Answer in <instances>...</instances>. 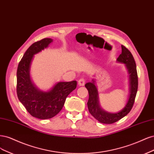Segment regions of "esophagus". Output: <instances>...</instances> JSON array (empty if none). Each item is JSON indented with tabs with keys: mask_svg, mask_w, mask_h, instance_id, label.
Segmentation results:
<instances>
[{
	"mask_svg": "<svg viewBox=\"0 0 154 154\" xmlns=\"http://www.w3.org/2000/svg\"><path fill=\"white\" fill-rule=\"evenodd\" d=\"M78 84L80 86H84V84H85V79H83V78H81L78 81Z\"/></svg>",
	"mask_w": 154,
	"mask_h": 154,
	"instance_id": "1",
	"label": "esophagus"
}]
</instances>
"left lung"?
Returning a JSON list of instances; mask_svg holds the SVG:
<instances>
[{
	"instance_id": "1",
	"label": "left lung",
	"mask_w": 154,
	"mask_h": 154,
	"mask_svg": "<svg viewBox=\"0 0 154 154\" xmlns=\"http://www.w3.org/2000/svg\"><path fill=\"white\" fill-rule=\"evenodd\" d=\"M117 62L125 64L129 75L128 79L130 93L126 105L122 110L114 113L103 110L99 103L98 93L95 79L85 84V87L89 93V99L87 103L89 112L102 123L111 124L115 123L128 115L133 107L137 91L138 79L136 62L131 52L123 45H122V54L117 58Z\"/></svg>"
}]
</instances>
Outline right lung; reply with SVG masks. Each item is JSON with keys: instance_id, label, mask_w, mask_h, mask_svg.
Segmentation results:
<instances>
[{"instance_id": "right-lung-1", "label": "right lung", "mask_w": 154, "mask_h": 154, "mask_svg": "<svg viewBox=\"0 0 154 154\" xmlns=\"http://www.w3.org/2000/svg\"><path fill=\"white\" fill-rule=\"evenodd\" d=\"M53 42L44 38L29 47L20 61L17 73V96L27 111L33 117L42 120L51 118L58 114L66 98L77 87V82H57L50 90H39L32 82L30 70L34 56L48 47Z\"/></svg>"}]
</instances>
